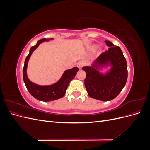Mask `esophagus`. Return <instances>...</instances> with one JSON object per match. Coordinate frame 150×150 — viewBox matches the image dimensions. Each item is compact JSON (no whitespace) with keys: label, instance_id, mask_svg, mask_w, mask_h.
<instances>
[{"label":"esophagus","instance_id":"34e87169","mask_svg":"<svg viewBox=\"0 0 150 150\" xmlns=\"http://www.w3.org/2000/svg\"><path fill=\"white\" fill-rule=\"evenodd\" d=\"M83 65H84V62L83 61H79L77 63V66H78V67L79 68V69H81L82 67L83 66Z\"/></svg>","mask_w":150,"mask_h":150}]
</instances>
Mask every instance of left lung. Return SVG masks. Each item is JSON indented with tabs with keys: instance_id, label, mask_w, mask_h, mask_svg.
Segmentation results:
<instances>
[{
	"instance_id": "1",
	"label": "left lung",
	"mask_w": 150,
	"mask_h": 150,
	"mask_svg": "<svg viewBox=\"0 0 150 150\" xmlns=\"http://www.w3.org/2000/svg\"><path fill=\"white\" fill-rule=\"evenodd\" d=\"M109 47L94 61L93 67H83L86 73L84 85L89 96L103 101L115 99L123 89L128 78L126 59L120 47L106 40ZM110 62L113 67L110 72L102 75L96 69V65H106Z\"/></svg>"
}]
</instances>
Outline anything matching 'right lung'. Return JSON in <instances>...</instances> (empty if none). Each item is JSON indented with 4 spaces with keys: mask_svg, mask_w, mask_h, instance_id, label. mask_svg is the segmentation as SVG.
I'll return each instance as SVG.
<instances>
[{
    "mask_svg": "<svg viewBox=\"0 0 150 150\" xmlns=\"http://www.w3.org/2000/svg\"><path fill=\"white\" fill-rule=\"evenodd\" d=\"M51 39H42L39 40L35 46L31 47L29 55L26 57L23 68V79L27 89L30 94L38 100L41 101H51L60 99L64 96L66 89L79 71L78 67H74L71 69L67 70L63 74L61 79L56 84L51 86H39L35 84L28 79L27 76V66L32 53L38 48L39 45L44 41H48Z\"/></svg>",
    "mask_w": 150,
    "mask_h": 150,
    "instance_id": "1",
    "label": "right lung"
}]
</instances>
